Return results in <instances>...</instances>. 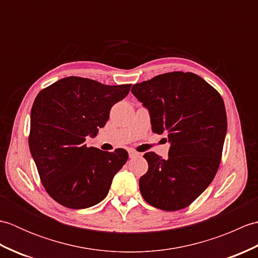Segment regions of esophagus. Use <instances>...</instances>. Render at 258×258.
I'll return each instance as SVG.
<instances>
[{
    "label": "esophagus",
    "instance_id": "obj_1",
    "mask_svg": "<svg viewBox=\"0 0 258 258\" xmlns=\"http://www.w3.org/2000/svg\"><path fill=\"white\" fill-rule=\"evenodd\" d=\"M128 155H130V157L132 158V157H135V156H139L140 154L138 152H135V151H133V150H130L128 151Z\"/></svg>",
    "mask_w": 258,
    "mask_h": 258
}]
</instances>
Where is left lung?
<instances>
[{"label": "left lung", "instance_id": "1", "mask_svg": "<svg viewBox=\"0 0 258 258\" xmlns=\"http://www.w3.org/2000/svg\"><path fill=\"white\" fill-rule=\"evenodd\" d=\"M132 93L149 109L154 133L167 134L164 160L145 153L149 169L140 190L150 205L179 211L190 205L220 167L227 117L224 101L212 85L190 72H171L134 84Z\"/></svg>", "mask_w": 258, "mask_h": 258}]
</instances>
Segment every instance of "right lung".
<instances>
[{
    "label": "right lung",
    "instance_id": "obj_1",
    "mask_svg": "<svg viewBox=\"0 0 258 258\" xmlns=\"http://www.w3.org/2000/svg\"><path fill=\"white\" fill-rule=\"evenodd\" d=\"M131 84L105 85L70 76L43 89L31 109L29 146L47 194L65 207L82 210L105 199L112 179L128 158L124 149L87 147Z\"/></svg>",
    "mask_w": 258,
    "mask_h": 258
}]
</instances>
